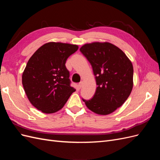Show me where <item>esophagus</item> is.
<instances>
[{"label": "esophagus", "instance_id": "1", "mask_svg": "<svg viewBox=\"0 0 160 160\" xmlns=\"http://www.w3.org/2000/svg\"><path fill=\"white\" fill-rule=\"evenodd\" d=\"M82 85H83V81H81L80 83L78 84V88H79V89H81Z\"/></svg>", "mask_w": 160, "mask_h": 160}]
</instances>
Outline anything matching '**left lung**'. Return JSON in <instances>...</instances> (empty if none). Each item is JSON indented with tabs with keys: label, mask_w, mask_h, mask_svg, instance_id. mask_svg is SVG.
I'll use <instances>...</instances> for the list:
<instances>
[{
	"label": "left lung",
	"mask_w": 160,
	"mask_h": 160,
	"mask_svg": "<svg viewBox=\"0 0 160 160\" xmlns=\"http://www.w3.org/2000/svg\"><path fill=\"white\" fill-rule=\"evenodd\" d=\"M80 51L91 63L98 85L93 98L83 101L97 114L113 113L125 103L132 91V62L119 48L108 42L88 43Z\"/></svg>",
	"instance_id": "1"
}]
</instances>
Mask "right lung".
<instances>
[{"instance_id": "add662e5", "label": "right lung", "mask_w": 160, "mask_h": 160, "mask_svg": "<svg viewBox=\"0 0 160 160\" xmlns=\"http://www.w3.org/2000/svg\"><path fill=\"white\" fill-rule=\"evenodd\" d=\"M78 45L49 42L35 52L22 75V83L31 103L45 113L61 109L75 89L71 87L65 62Z\"/></svg>"}]
</instances>
